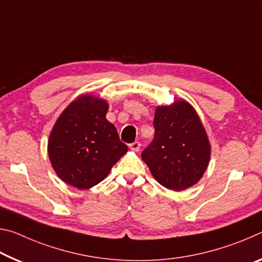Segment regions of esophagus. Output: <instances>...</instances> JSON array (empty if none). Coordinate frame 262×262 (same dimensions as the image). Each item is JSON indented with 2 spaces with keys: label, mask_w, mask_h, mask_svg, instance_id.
Instances as JSON below:
<instances>
[{
  "label": "esophagus",
  "mask_w": 262,
  "mask_h": 262,
  "mask_svg": "<svg viewBox=\"0 0 262 262\" xmlns=\"http://www.w3.org/2000/svg\"><path fill=\"white\" fill-rule=\"evenodd\" d=\"M140 147H141V143L139 142V141H135V142H133V143L129 144V148L132 149L133 151H139Z\"/></svg>",
  "instance_id": "1"
}]
</instances>
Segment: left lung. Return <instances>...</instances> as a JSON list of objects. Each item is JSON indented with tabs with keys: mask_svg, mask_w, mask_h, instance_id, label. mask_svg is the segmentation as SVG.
Instances as JSON below:
<instances>
[{
	"mask_svg": "<svg viewBox=\"0 0 262 262\" xmlns=\"http://www.w3.org/2000/svg\"><path fill=\"white\" fill-rule=\"evenodd\" d=\"M154 128V140L141 154L154 178L173 191L196 184L209 165L211 146L193 107L184 100L157 107Z\"/></svg>",
	"mask_w": 262,
	"mask_h": 262,
	"instance_id": "8db88e82",
	"label": "left lung"
}]
</instances>
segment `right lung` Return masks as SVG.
Masks as SVG:
<instances>
[{"instance_id": "add662e5", "label": "right lung", "mask_w": 262, "mask_h": 262, "mask_svg": "<svg viewBox=\"0 0 262 262\" xmlns=\"http://www.w3.org/2000/svg\"><path fill=\"white\" fill-rule=\"evenodd\" d=\"M108 103L81 95L66 107L52 128L48 152L57 176L74 188L86 190L100 183L128 147L106 113Z\"/></svg>"}]
</instances>
